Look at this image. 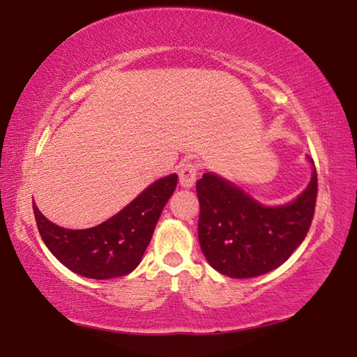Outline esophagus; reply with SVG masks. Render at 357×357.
<instances>
[{
	"mask_svg": "<svg viewBox=\"0 0 357 357\" xmlns=\"http://www.w3.org/2000/svg\"><path fill=\"white\" fill-rule=\"evenodd\" d=\"M197 181V165L185 164L179 172V184L183 189H192Z\"/></svg>",
	"mask_w": 357,
	"mask_h": 357,
	"instance_id": "esophagus-1",
	"label": "esophagus"
}]
</instances>
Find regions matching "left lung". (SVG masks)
I'll use <instances>...</instances> for the list:
<instances>
[{
  "instance_id": "obj_1",
  "label": "left lung",
  "mask_w": 357,
  "mask_h": 357,
  "mask_svg": "<svg viewBox=\"0 0 357 357\" xmlns=\"http://www.w3.org/2000/svg\"><path fill=\"white\" fill-rule=\"evenodd\" d=\"M312 178L293 202L266 206L217 173L197 183L200 202L198 241L208 263L223 275L250 279L279 268L304 241L315 213L318 179Z\"/></svg>"
}]
</instances>
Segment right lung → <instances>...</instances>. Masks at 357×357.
Segmentation results:
<instances>
[{
    "label": "right lung",
    "instance_id": "add662e5",
    "mask_svg": "<svg viewBox=\"0 0 357 357\" xmlns=\"http://www.w3.org/2000/svg\"><path fill=\"white\" fill-rule=\"evenodd\" d=\"M176 184V173L157 179L118 214L84 229L55 225L33 203L36 223L48 250L72 273L96 280L116 279L140 264Z\"/></svg>",
    "mask_w": 357,
    "mask_h": 357
}]
</instances>
